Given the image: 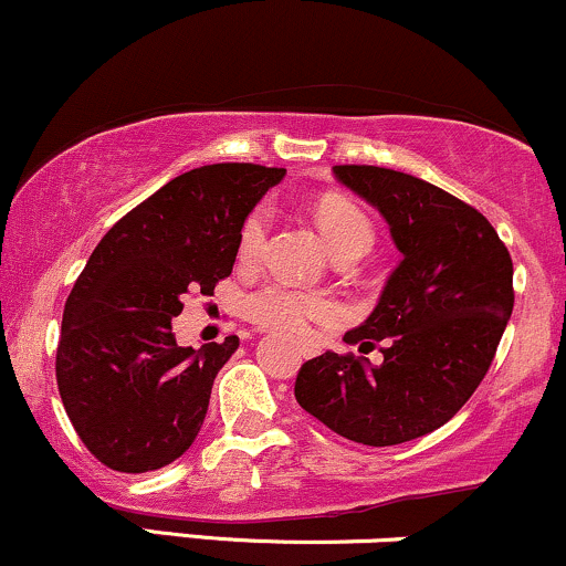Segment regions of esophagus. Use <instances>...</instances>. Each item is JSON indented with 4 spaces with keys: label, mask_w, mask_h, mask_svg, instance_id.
<instances>
[{
    "label": "esophagus",
    "mask_w": 566,
    "mask_h": 566,
    "mask_svg": "<svg viewBox=\"0 0 566 566\" xmlns=\"http://www.w3.org/2000/svg\"><path fill=\"white\" fill-rule=\"evenodd\" d=\"M297 350H301L303 359H311V356L319 354V346H314L311 340H297Z\"/></svg>",
    "instance_id": "esophagus-1"
}]
</instances>
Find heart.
<instances>
[{"mask_svg":"<svg viewBox=\"0 0 566 566\" xmlns=\"http://www.w3.org/2000/svg\"><path fill=\"white\" fill-rule=\"evenodd\" d=\"M271 218H274V212H271L269 205H258L244 218L237 242V255L242 265H252L263 255L265 242H269ZM316 220H319L324 242H327L335 258L346 255V252L365 255L369 247L375 244L373 220L354 201L340 197L322 199L316 205ZM244 316L265 329L303 335L311 322L333 324L340 319V308L329 297L308 295V292L290 287L284 282H265L244 297Z\"/></svg>","mask_w":566,"mask_h":566,"instance_id":"obj_1","label":"heart"}]
</instances>
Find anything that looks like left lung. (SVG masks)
I'll use <instances>...</instances> for the list:
<instances>
[{
    "mask_svg": "<svg viewBox=\"0 0 566 566\" xmlns=\"http://www.w3.org/2000/svg\"><path fill=\"white\" fill-rule=\"evenodd\" d=\"M333 170L378 207L405 258L343 337L361 354L380 346V365L327 350L301 367L295 399L350 441L401 444L444 426L484 380L513 311V263L490 220L444 188L373 165Z\"/></svg>",
    "mask_w": 566,
    "mask_h": 566,
    "instance_id": "8db88e82",
    "label": "left lung"
}]
</instances>
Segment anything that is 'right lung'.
<instances>
[{"label":"right lung","instance_id":"1","mask_svg":"<svg viewBox=\"0 0 566 566\" xmlns=\"http://www.w3.org/2000/svg\"><path fill=\"white\" fill-rule=\"evenodd\" d=\"M282 167L223 161L178 175L116 220L71 290L55 378L76 437L108 469L146 473L197 439L239 337L178 346L184 295L231 276L239 229Z\"/></svg>","mask_w":566,"mask_h":566}]
</instances>
